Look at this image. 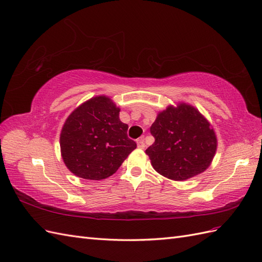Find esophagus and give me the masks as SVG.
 <instances>
[{
	"label": "esophagus",
	"mask_w": 262,
	"mask_h": 262,
	"mask_svg": "<svg viewBox=\"0 0 262 262\" xmlns=\"http://www.w3.org/2000/svg\"><path fill=\"white\" fill-rule=\"evenodd\" d=\"M137 147L140 149L145 148V139H144V137H140V138L137 139Z\"/></svg>",
	"instance_id": "obj_1"
}]
</instances>
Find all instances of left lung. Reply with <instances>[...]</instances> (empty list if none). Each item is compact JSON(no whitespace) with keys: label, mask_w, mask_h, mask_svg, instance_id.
<instances>
[{"label":"left lung","mask_w":262,"mask_h":262,"mask_svg":"<svg viewBox=\"0 0 262 262\" xmlns=\"http://www.w3.org/2000/svg\"><path fill=\"white\" fill-rule=\"evenodd\" d=\"M150 133L155 142L146 154L154 169L172 180H186L204 172L217 150L211 125L197 108L186 103L160 112Z\"/></svg>","instance_id":"obj_1"}]
</instances>
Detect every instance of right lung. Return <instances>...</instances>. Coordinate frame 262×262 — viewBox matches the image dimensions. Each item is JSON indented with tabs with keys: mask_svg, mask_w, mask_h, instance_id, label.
I'll use <instances>...</instances> for the list:
<instances>
[{
	"mask_svg": "<svg viewBox=\"0 0 262 262\" xmlns=\"http://www.w3.org/2000/svg\"><path fill=\"white\" fill-rule=\"evenodd\" d=\"M119 107L107 96L79 105L65 120L59 137L62 158L74 175L100 180L112 176L136 148L120 122Z\"/></svg>",
	"mask_w": 262,
	"mask_h": 262,
	"instance_id": "obj_1",
	"label": "right lung"
}]
</instances>
